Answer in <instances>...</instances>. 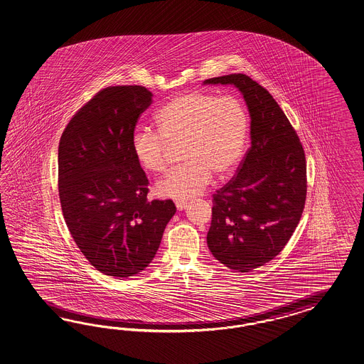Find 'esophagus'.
<instances>
[{"label":"esophagus","instance_id":"obj_1","mask_svg":"<svg viewBox=\"0 0 364 364\" xmlns=\"http://www.w3.org/2000/svg\"><path fill=\"white\" fill-rule=\"evenodd\" d=\"M176 208H178V210H184L186 208V201H176Z\"/></svg>","mask_w":364,"mask_h":364}]
</instances>
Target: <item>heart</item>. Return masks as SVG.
Returning <instances> with one entry per match:
<instances>
[{
    "instance_id": "heart-1",
    "label": "heart",
    "mask_w": 364,
    "mask_h": 364,
    "mask_svg": "<svg viewBox=\"0 0 364 364\" xmlns=\"http://www.w3.org/2000/svg\"><path fill=\"white\" fill-rule=\"evenodd\" d=\"M158 132L138 127L132 136L134 158L144 171L167 168L171 147L181 144L184 163L155 184L163 198L184 201L204 191L212 176L225 178L238 166L248 136V114L240 98L186 92L155 114Z\"/></svg>"
}]
</instances>
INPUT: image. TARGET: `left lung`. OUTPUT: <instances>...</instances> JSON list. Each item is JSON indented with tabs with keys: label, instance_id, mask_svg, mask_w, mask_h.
<instances>
[{
	"label": "left lung",
	"instance_id": "8db88e82",
	"mask_svg": "<svg viewBox=\"0 0 364 364\" xmlns=\"http://www.w3.org/2000/svg\"><path fill=\"white\" fill-rule=\"evenodd\" d=\"M234 85L250 114L245 159L213 196L208 247L230 269L250 272L272 260L292 237L306 198V164L301 143L267 89L243 73L204 81Z\"/></svg>",
	"mask_w": 364,
	"mask_h": 364
}]
</instances>
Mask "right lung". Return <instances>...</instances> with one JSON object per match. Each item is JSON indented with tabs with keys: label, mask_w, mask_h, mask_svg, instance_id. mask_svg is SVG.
<instances>
[{
	"label": "right lung",
	"mask_w": 364,
	"mask_h": 364,
	"mask_svg": "<svg viewBox=\"0 0 364 364\" xmlns=\"http://www.w3.org/2000/svg\"><path fill=\"white\" fill-rule=\"evenodd\" d=\"M152 93L109 87L67 124L58 154L59 196L72 238L105 275L129 277L149 267L169 220L171 201H147L149 180L134 158L132 136Z\"/></svg>",
	"instance_id": "add662e5"
}]
</instances>
